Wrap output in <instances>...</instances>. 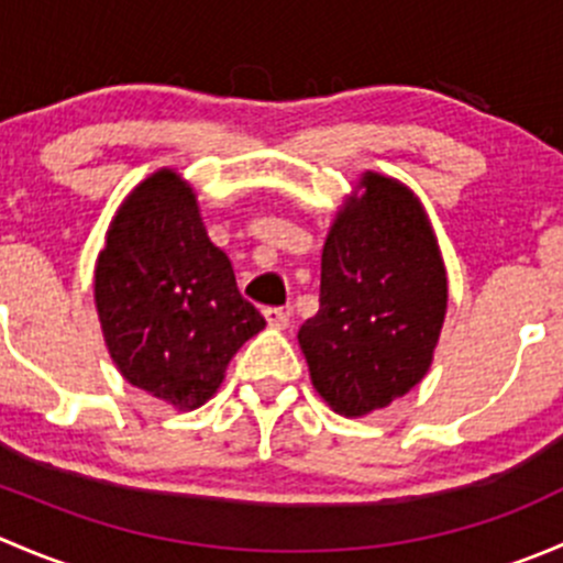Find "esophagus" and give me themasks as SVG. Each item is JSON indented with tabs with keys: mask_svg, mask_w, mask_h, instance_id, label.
I'll list each match as a JSON object with an SVG mask.
<instances>
[{
	"mask_svg": "<svg viewBox=\"0 0 563 563\" xmlns=\"http://www.w3.org/2000/svg\"><path fill=\"white\" fill-rule=\"evenodd\" d=\"M264 318H266V323H269L272 329H286L288 321H291V313H288V310H283V308H266Z\"/></svg>",
	"mask_w": 563,
	"mask_h": 563,
	"instance_id": "1",
	"label": "esophagus"
}]
</instances>
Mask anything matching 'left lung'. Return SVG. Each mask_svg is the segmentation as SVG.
<instances>
[{
	"mask_svg": "<svg viewBox=\"0 0 563 563\" xmlns=\"http://www.w3.org/2000/svg\"><path fill=\"white\" fill-rule=\"evenodd\" d=\"M446 302V266L417 192L360 174L323 242L318 313L299 327L323 402L356 419L408 395L433 365Z\"/></svg>",
	"mask_w": 563,
	"mask_h": 563,
	"instance_id": "8db88e82",
	"label": "left lung"
}]
</instances>
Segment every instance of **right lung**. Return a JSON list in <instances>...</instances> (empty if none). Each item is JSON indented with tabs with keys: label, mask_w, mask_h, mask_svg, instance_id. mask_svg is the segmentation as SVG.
I'll return each instance as SVG.
<instances>
[{
	"label": "right lung",
	"mask_w": 563,
	"mask_h": 563,
	"mask_svg": "<svg viewBox=\"0 0 563 563\" xmlns=\"http://www.w3.org/2000/svg\"><path fill=\"white\" fill-rule=\"evenodd\" d=\"M95 308L124 382L179 411L203 406L266 327L176 168L141 179L113 212L95 264Z\"/></svg>",
	"instance_id": "1"
}]
</instances>
